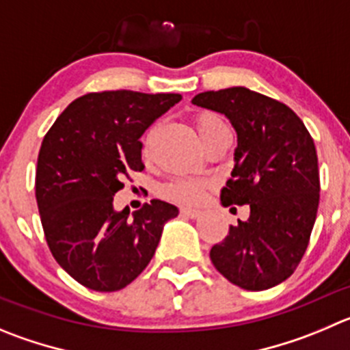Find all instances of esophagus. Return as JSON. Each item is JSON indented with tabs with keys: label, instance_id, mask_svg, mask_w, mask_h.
Masks as SVG:
<instances>
[{
	"label": "esophagus",
	"instance_id": "1",
	"mask_svg": "<svg viewBox=\"0 0 350 350\" xmlns=\"http://www.w3.org/2000/svg\"><path fill=\"white\" fill-rule=\"evenodd\" d=\"M181 214L186 215V217H191V219H195V217H198V215L202 214L200 211H197V208H191V207H183L181 208Z\"/></svg>",
	"mask_w": 350,
	"mask_h": 350
}]
</instances>
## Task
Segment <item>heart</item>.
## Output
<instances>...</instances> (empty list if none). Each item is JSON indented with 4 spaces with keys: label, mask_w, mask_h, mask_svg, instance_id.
I'll list each match as a JSON object with an SVG mask.
<instances>
[{
    "label": "heart",
    "mask_w": 350,
    "mask_h": 350,
    "mask_svg": "<svg viewBox=\"0 0 350 350\" xmlns=\"http://www.w3.org/2000/svg\"><path fill=\"white\" fill-rule=\"evenodd\" d=\"M195 126H197L198 135L200 138H204L205 135H208L211 131H214L215 127L224 126L217 117L211 116V113H204V116L197 117L195 120ZM205 190V183L200 181V179L195 178H176L172 181H169L167 185H164L162 188V193L165 195L167 198L176 202H183V204H195L202 198Z\"/></svg>",
    "instance_id": "obj_1"
}]
</instances>
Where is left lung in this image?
<instances>
[{
    "label": "left lung",
    "mask_w": 350,
    "mask_h": 350,
    "mask_svg": "<svg viewBox=\"0 0 350 350\" xmlns=\"http://www.w3.org/2000/svg\"><path fill=\"white\" fill-rule=\"evenodd\" d=\"M191 103L228 117L237 131L224 207L249 205L247 221L211 249L228 282L267 290L292 276L308 249L319 205L318 155L309 131L280 101L243 86L197 94Z\"/></svg>",
    "instance_id": "obj_1"
}]
</instances>
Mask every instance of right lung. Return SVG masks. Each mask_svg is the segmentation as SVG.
Wrapping results in <instances>:
<instances>
[{
  "instance_id": "right-lung-1",
  "label": "right lung",
  "mask_w": 350,
  "mask_h": 350,
  "mask_svg": "<svg viewBox=\"0 0 350 350\" xmlns=\"http://www.w3.org/2000/svg\"><path fill=\"white\" fill-rule=\"evenodd\" d=\"M181 100L174 93L103 91L77 98L42 139L36 200L55 260L86 288L116 292L148 266L164 224L179 214L152 200L129 215L113 208L122 178L143 171L146 129Z\"/></svg>"
}]
</instances>
